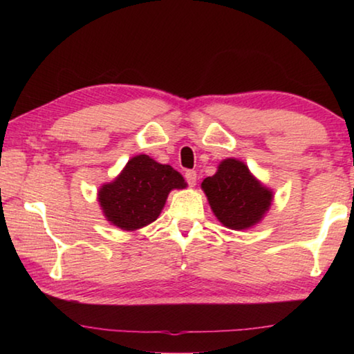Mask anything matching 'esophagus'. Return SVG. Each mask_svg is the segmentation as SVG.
<instances>
[{
    "label": "esophagus",
    "mask_w": 354,
    "mask_h": 354,
    "mask_svg": "<svg viewBox=\"0 0 354 354\" xmlns=\"http://www.w3.org/2000/svg\"><path fill=\"white\" fill-rule=\"evenodd\" d=\"M185 181H187L190 187H194V185L196 184V171H194V170L185 171Z\"/></svg>",
    "instance_id": "esophagus-1"
}]
</instances>
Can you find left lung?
<instances>
[{
  "label": "left lung",
  "instance_id": "obj_1",
  "mask_svg": "<svg viewBox=\"0 0 354 354\" xmlns=\"http://www.w3.org/2000/svg\"><path fill=\"white\" fill-rule=\"evenodd\" d=\"M215 217L230 230L242 231L263 218L272 205L273 192L251 175L242 160L225 159L214 176L201 183Z\"/></svg>",
  "mask_w": 354,
  "mask_h": 354
}]
</instances>
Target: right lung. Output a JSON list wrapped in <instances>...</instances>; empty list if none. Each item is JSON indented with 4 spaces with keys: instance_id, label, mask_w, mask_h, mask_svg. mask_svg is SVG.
Segmentation results:
<instances>
[{
    "instance_id": "obj_1",
    "label": "right lung",
    "mask_w": 354,
    "mask_h": 354,
    "mask_svg": "<svg viewBox=\"0 0 354 354\" xmlns=\"http://www.w3.org/2000/svg\"><path fill=\"white\" fill-rule=\"evenodd\" d=\"M185 185L181 173L170 165L139 154L112 183L101 185L98 201L107 221L123 231H136L159 217L173 189Z\"/></svg>"
}]
</instances>
